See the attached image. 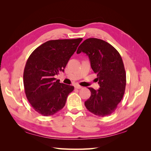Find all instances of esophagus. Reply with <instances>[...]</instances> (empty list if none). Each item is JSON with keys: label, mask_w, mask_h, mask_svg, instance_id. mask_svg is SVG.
Returning <instances> with one entry per match:
<instances>
[{"label": "esophagus", "mask_w": 151, "mask_h": 151, "mask_svg": "<svg viewBox=\"0 0 151 151\" xmlns=\"http://www.w3.org/2000/svg\"><path fill=\"white\" fill-rule=\"evenodd\" d=\"M75 88H76V89H81V88H83V87H82V86H81L80 85H76V86H75Z\"/></svg>", "instance_id": "1"}]
</instances>
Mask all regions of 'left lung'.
Instances as JSON below:
<instances>
[{"label":"left lung","instance_id":"8db88e82","mask_svg":"<svg viewBox=\"0 0 151 151\" xmlns=\"http://www.w3.org/2000/svg\"><path fill=\"white\" fill-rule=\"evenodd\" d=\"M85 53L97 74L98 90L89 88L90 98L86 108L94 115L106 116L115 111L125 93L126 73L120 53L112 45L98 38H88L82 43L77 53Z\"/></svg>","mask_w":151,"mask_h":151}]
</instances>
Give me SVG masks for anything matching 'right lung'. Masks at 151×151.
<instances>
[{
	"label": "right lung",
	"mask_w": 151,
	"mask_h": 151,
	"mask_svg": "<svg viewBox=\"0 0 151 151\" xmlns=\"http://www.w3.org/2000/svg\"><path fill=\"white\" fill-rule=\"evenodd\" d=\"M83 38L50 40L36 48L26 62L23 83L26 98L35 110L48 116L64 107L74 87L55 78L64 68Z\"/></svg>",
	"instance_id": "right-lung-1"
}]
</instances>
